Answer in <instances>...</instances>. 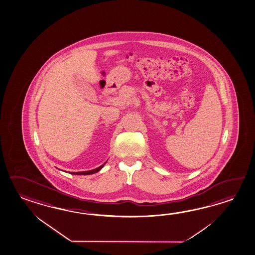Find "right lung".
Wrapping results in <instances>:
<instances>
[{
  "mask_svg": "<svg viewBox=\"0 0 255 255\" xmlns=\"http://www.w3.org/2000/svg\"><path fill=\"white\" fill-rule=\"evenodd\" d=\"M106 162H104L103 165H101V166L98 167V168H96V169H94V170H92V171H87V172H71L72 174H77V175H87V174H93V173H95V172H98L100 171L103 167L104 166V164H105Z\"/></svg>",
  "mask_w": 255,
  "mask_h": 255,
  "instance_id": "obj_1",
  "label": "right lung"
}]
</instances>
